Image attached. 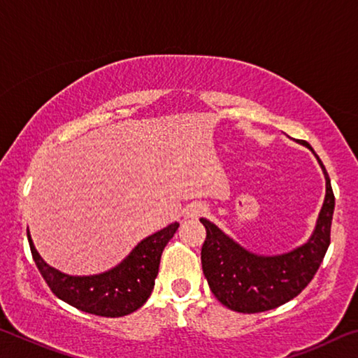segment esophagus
Wrapping results in <instances>:
<instances>
[{
  "label": "esophagus",
  "instance_id": "esophagus-1",
  "mask_svg": "<svg viewBox=\"0 0 358 358\" xmlns=\"http://www.w3.org/2000/svg\"><path fill=\"white\" fill-rule=\"evenodd\" d=\"M185 211L187 217H199L207 213V207L202 202H192L191 205H187Z\"/></svg>",
  "mask_w": 358,
  "mask_h": 358
}]
</instances>
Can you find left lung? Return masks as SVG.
Returning <instances> with one entry per match:
<instances>
[{"label":"left lung","instance_id":"8db88e82","mask_svg":"<svg viewBox=\"0 0 358 358\" xmlns=\"http://www.w3.org/2000/svg\"><path fill=\"white\" fill-rule=\"evenodd\" d=\"M317 157L325 175V201L316 229L305 245L281 256H257L229 238L213 222L201 220L207 230L201 259L211 292L229 310L262 313L284 305L299 295L314 275L330 245L335 196L322 161L311 145L301 141Z\"/></svg>","mask_w":358,"mask_h":358}]
</instances>
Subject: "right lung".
Instances as JSON below:
<instances>
[{"instance_id": "right-lung-1", "label": "right lung", "mask_w": 358, "mask_h": 358, "mask_svg": "<svg viewBox=\"0 0 358 358\" xmlns=\"http://www.w3.org/2000/svg\"><path fill=\"white\" fill-rule=\"evenodd\" d=\"M180 224H169L142 240L123 262L106 273L69 276L44 262L27 232L33 259L53 294L77 310L102 317H121L137 311L151 295L164 251Z\"/></svg>"}]
</instances>
